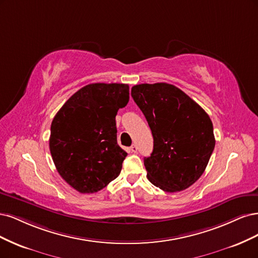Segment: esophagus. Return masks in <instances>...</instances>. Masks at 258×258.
Returning a JSON list of instances; mask_svg holds the SVG:
<instances>
[{"mask_svg":"<svg viewBox=\"0 0 258 258\" xmlns=\"http://www.w3.org/2000/svg\"><path fill=\"white\" fill-rule=\"evenodd\" d=\"M137 150H138L137 146H136V145H132V147H131V151H132V152H134V153H136V152H137Z\"/></svg>","mask_w":258,"mask_h":258,"instance_id":"obj_1","label":"esophagus"}]
</instances>
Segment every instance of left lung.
Masks as SVG:
<instances>
[{
  "label": "left lung",
  "instance_id": "1",
  "mask_svg": "<svg viewBox=\"0 0 258 258\" xmlns=\"http://www.w3.org/2000/svg\"><path fill=\"white\" fill-rule=\"evenodd\" d=\"M131 94L153 136V151L144 161L149 181L168 193L194 184L215 146L209 115L183 91L165 82L136 85Z\"/></svg>",
  "mask_w": 258,
  "mask_h": 258
}]
</instances>
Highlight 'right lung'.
I'll use <instances>...</instances> for the list:
<instances>
[{"label": "right lung", "instance_id": "add662e5", "mask_svg": "<svg viewBox=\"0 0 258 258\" xmlns=\"http://www.w3.org/2000/svg\"><path fill=\"white\" fill-rule=\"evenodd\" d=\"M128 85L91 84L73 94L51 123L49 148L60 176L79 193H95L117 178L127 153L118 145L115 115Z\"/></svg>", "mask_w": 258, "mask_h": 258}]
</instances>
